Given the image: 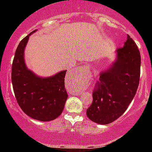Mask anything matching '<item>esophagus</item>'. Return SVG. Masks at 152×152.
I'll list each match as a JSON object with an SVG mask.
<instances>
[{
    "label": "esophagus",
    "instance_id": "esophagus-1",
    "mask_svg": "<svg viewBox=\"0 0 152 152\" xmlns=\"http://www.w3.org/2000/svg\"><path fill=\"white\" fill-rule=\"evenodd\" d=\"M88 70H89V68H88V67H84V72H86V71H88Z\"/></svg>",
    "mask_w": 152,
    "mask_h": 152
}]
</instances>
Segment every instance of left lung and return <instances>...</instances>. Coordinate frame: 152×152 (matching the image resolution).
Here are the masks:
<instances>
[{"mask_svg":"<svg viewBox=\"0 0 152 152\" xmlns=\"http://www.w3.org/2000/svg\"><path fill=\"white\" fill-rule=\"evenodd\" d=\"M116 60L100 73L87 116L97 124L113 123L121 116L133 100L140 78L141 56L133 39L127 36Z\"/></svg>","mask_w":152,"mask_h":152,"instance_id":"8db88e82","label":"left lung"}]
</instances>
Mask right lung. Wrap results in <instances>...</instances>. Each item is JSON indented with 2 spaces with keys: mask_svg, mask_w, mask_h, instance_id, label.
Listing matches in <instances>:
<instances>
[{
  "mask_svg": "<svg viewBox=\"0 0 152 152\" xmlns=\"http://www.w3.org/2000/svg\"><path fill=\"white\" fill-rule=\"evenodd\" d=\"M33 31L17 48L12 64L11 80L19 106L26 115L39 121H52L60 116L68 98L64 88L66 70L42 77L26 67L24 50Z\"/></svg>",
  "mask_w": 152,
  "mask_h": 152,
  "instance_id": "right-lung-1",
  "label": "right lung"
}]
</instances>
